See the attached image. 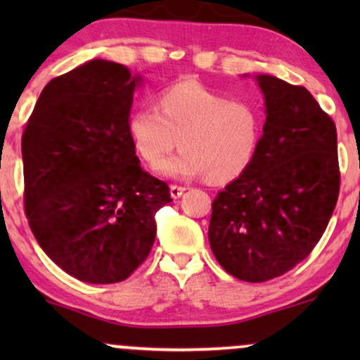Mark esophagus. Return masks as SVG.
<instances>
[{"instance_id": "obj_1", "label": "esophagus", "mask_w": 360, "mask_h": 360, "mask_svg": "<svg viewBox=\"0 0 360 360\" xmlns=\"http://www.w3.org/2000/svg\"><path fill=\"white\" fill-rule=\"evenodd\" d=\"M169 191H171V196L174 198V200H177V198L183 196V193L186 191V188H183V186H177V184H171Z\"/></svg>"}]
</instances>
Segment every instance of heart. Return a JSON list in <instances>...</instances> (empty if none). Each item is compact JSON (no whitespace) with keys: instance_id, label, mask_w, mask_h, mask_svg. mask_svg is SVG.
<instances>
[{"instance_id":"b5f03b06","label":"heart","mask_w":360,"mask_h":360,"mask_svg":"<svg viewBox=\"0 0 360 360\" xmlns=\"http://www.w3.org/2000/svg\"><path fill=\"white\" fill-rule=\"evenodd\" d=\"M128 137L137 154L154 166L175 146L176 156L157 166L169 177L226 183L254 164L266 131V111L245 100H230L194 79L167 86L157 106H139L128 117Z\"/></svg>"}]
</instances>
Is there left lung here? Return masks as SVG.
Returning <instances> with one entry per match:
<instances>
[{
	"instance_id": "1",
	"label": "left lung",
	"mask_w": 360,
	"mask_h": 360,
	"mask_svg": "<svg viewBox=\"0 0 360 360\" xmlns=\"http://www.w3.org/2000/svg\"><path fill=\"white\" fill-rule=\"evenodd\" d=\"M266 131L254 164L217 194L208 238L233 278L264 283L315 249L340 191L337 128L303 86L257 76Z\"/></svg>"
}]
</instances>
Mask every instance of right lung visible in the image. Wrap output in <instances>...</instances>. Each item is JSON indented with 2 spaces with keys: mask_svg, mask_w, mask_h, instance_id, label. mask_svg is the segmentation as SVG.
I'll return each instance as SVG.
<instances>
[{
  "mask_svg": "<svg viewBox=\"0 0 360 360\" xmlns=\"http://www.w3.org/2000/svg\"><path fill=\"white\" fill-rule=\"evenodd\" d=\"M140 76L94 59L45 86L22 137L25 214L60 269L91 284L125 281L155 240L169 186L140 167L128 137Z\"/></svg>",
  "mask_w": 360,
  "mask_h": 360,
  "instance_id": "1",
  "label": "right lung"
}]
</instances>
